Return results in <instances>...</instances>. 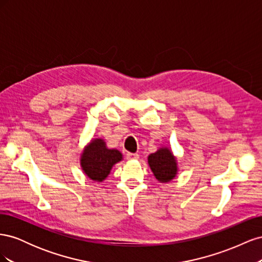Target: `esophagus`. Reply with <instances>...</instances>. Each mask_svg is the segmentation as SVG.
<instances>
[{"label":"esophagus","instance_id":"34e87169","mask_svg":"<svg viewBox=\"0 0 262 262\" xmlns=\"http://www.w3.org/2000/svg\"><path fill=\"white\" fill-rule=\"evenodd\" d=\"M126 158H128V160H138L139 154H137V153H126Z\"/></svg>","mask_w":262,"mask_h":262}]
</instances>
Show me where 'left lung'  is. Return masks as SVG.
I'll list each match as a JSON object with an SVG mask.
<instances>
[{
    "label": "left lung",
    "mask_w": 262,
    "mask_h": 262,
    "mask_svg": "<svg viewBox=\"0 0 262 262\" xmlns=\"http://www.w3.org/2000/svg\"><path fill=\"white\" fill-rule=\"evenodd\" d=\"M147 163L155 178L163 184L171 181L177 176V158L167 146H162L155 153L149 154Z\"/></svg>",
    "instance_id": "1"
}]
</instances>
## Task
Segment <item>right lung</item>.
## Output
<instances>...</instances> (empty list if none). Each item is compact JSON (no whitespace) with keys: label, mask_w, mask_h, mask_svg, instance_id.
<instances>
[{"label":"right lung","mask_w":262,"mask_h":262,"mask_svg":"<svg viewBox=\"0 0 262 262\" xmlns=\"http://www.w3.org/2000/svg\"><path fill=\"white\" fill-rule=\"evenodd\" d=\"M122 161V154L116 148H108L106 142L98 138L92 140L81 154V167L90 179L101 182L110 173L114 165Z\"/></svg>","instance_id":"add662e5"}]
</instances>
